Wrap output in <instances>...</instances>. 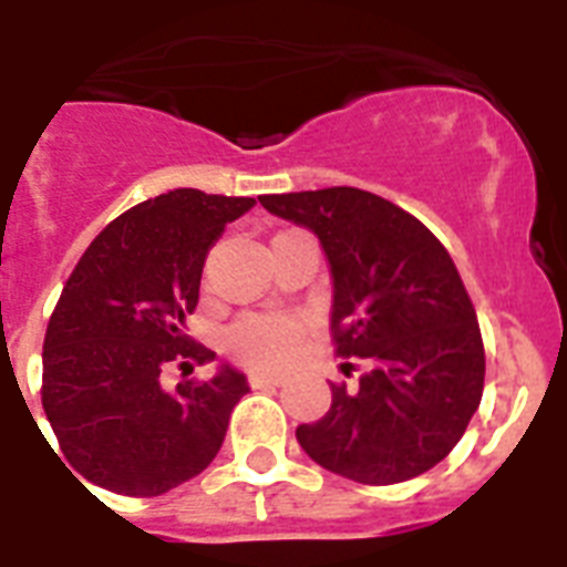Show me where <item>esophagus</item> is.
I'll list each match as a JSON object with an SVG mask.
<instances>
[{
	"label": "esophagus",
	"mask_w": 567,
	"mask_h": 567,
	"mask_svg": "<svg viewBox=\"0 0 567 567\" xmlns=\"http://www.w3.org/2000/svg\"><path fill=\"white\" fill-rule=\"evenodd\" d=\"M247 380H250V386H254V389L282 386V383H285L282 374H268V372H250V374H247Z\"/></svg>",
	"instance_id": "34e87169"
}]
</instances>
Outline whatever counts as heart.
I'll use <instances>...</instances> for the list:
<instances>
[{"label":"heart","instance_id":"heart-1","mask_svg":"<svg viewBox=\"0 0 567 567\" xmlns=\"http://www.w3.org/2000/svg\"><path fill=\"white\" fill-rule=\"evenodd\" d=\"M302 337V320L285 313H254L225 331V349L250 365H282Z\"/></svg>","mask_w":567,"mask_h":567}]
</instances>
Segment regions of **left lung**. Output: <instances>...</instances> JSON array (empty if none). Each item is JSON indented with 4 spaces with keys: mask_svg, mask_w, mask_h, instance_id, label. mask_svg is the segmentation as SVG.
Returning a JSON list of instances; mask_svg holds the SVG:
<instances>
[{
    "mask_svg": "<svg viewBox=\"0 0 567 567\" xmlns=\"http://www.w3.org/2000/svg\"><path fill=\"white\" fill-rule=\"evenodd\" d=\"M259 202L320 239L334 288L337 357L369 363L354 389L331 383V409L297 426L299 446L360 484H398L432 470L461 441L484 389L482 331L444 245L365 189Z\"/></svg>",
    "mask_w": 567,
    "mask_h": 567,
    "instance_id": "obj_1",
    "label": "left lung"
}]
</instances>
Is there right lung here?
<instances>
[{
    "label": "right lung",
    "instance_id": "1",
    "mask_svg": "<svg viewBox=\"0 0 567 567\" xmlns=\"http://www.w3.org/2000/svg\"><path fill=\"white\" fill-rule=\"evenodd\" d=\"M254 198L178 187L117 216L89 245L51 313L42 409L83 478L123 496H161L207 470L247 378L218 363L207 383L164 389L161 372L210 363L187 337L204 259Z\"/></svg>",
    "mask_w": 567,
    "mask_h": 567
}]
</instances>
